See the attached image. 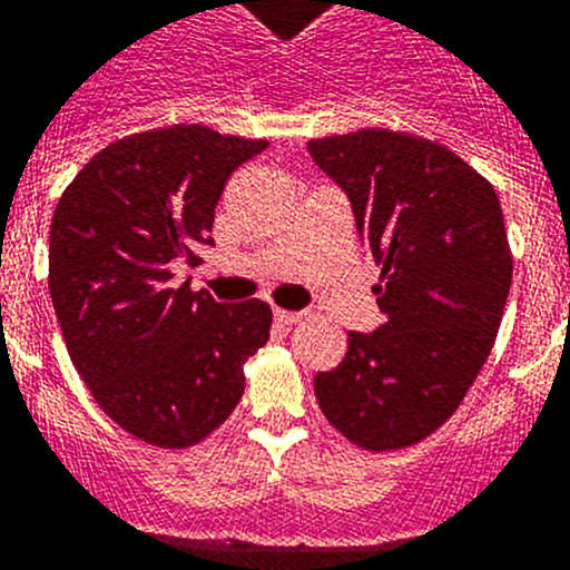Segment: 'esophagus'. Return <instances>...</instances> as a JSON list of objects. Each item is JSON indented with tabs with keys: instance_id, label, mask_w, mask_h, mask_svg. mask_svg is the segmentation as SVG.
Here are the masks:
<instances>
[{
	"instance_id": "34e87169",
	"label": "esophagus",
	"mask_w": 570,
	"mask_h": 570,
	"mask_svg": "<svg viewBox=\"0 0 570 570\" xmlns=\"http://www.w3.org/2000/svg\"><path fill=\"white\" fill-rule=\"evenodd\" d=\"M275 321H278V324H284V326H289V324H298L301 318H304V313H292V309H275Z\"/></svg>"
}]
</instances>
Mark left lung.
<instances>
[{"label": "left lung", "mask_w": 570, "mask_h": 570, "mask_svg": "<svg viewBox=\"0 0 570 570\" xmlns=\"http://www.w3.org/2000/svg\"><path fill=\"white\" fill-rule=\"evenodd\" d=\"M306 151L350 200L381 266L384 313L373 333L346 335L338 367L315 375V399L350 442L407 448L456 413L491 355L513 278L502 206L491 183L424 137L364 128Z\"/></svg>", "instance_id": "obj_1"}]
</instances>
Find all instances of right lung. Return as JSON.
I'll list each match as a JSON object with an SVG mask.
<instances>
[{
	"mask_svg": "<svg viewBox=\"0 0 570 570\" xmlns=\"http://www.w3.org/2000/svg\"><path fill=\"white\" fill-rule=\"evenodd\" d=\"M269 146L168 126L94 155L59 197L48 286L68 355L114 422L157 448H189L229 419L244 364L269 341L264 301L217 304L175 284L215 246L226 180Z\"/></svg>",
	"mask_w": 570,
	"mask_h": 570,
	"instance_id": "1",
	"label": "right lung"
}]
</instances>
